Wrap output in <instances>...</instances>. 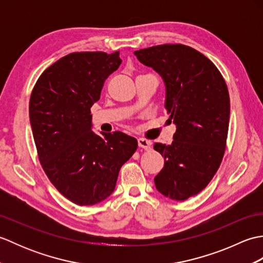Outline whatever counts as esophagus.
<instances>
[{
  "mask_svg": "<svg viewBox=\"0 0 263 263\" xmlns=\"http://www.w3.org/2000/svg\"><path fill=\"white\" fill-rule=\"evenodd\" d=\"M138 144H139V147L144 149V150H150V148H152V142L147 140V139H143V138L138 139Z\"/></svg>",
  "mask_w": 263,
  "mask_h": 263,
  "instance_id": "1",
  "label": "esophagus"
}]
</instances>
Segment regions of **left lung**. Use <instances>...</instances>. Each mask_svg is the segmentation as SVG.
Returning <instances> with one entry per match:
<instances>
[{"label": "left lung", "mask_w": 263, "mask_h": 263, "mask_svg": "<svg viewBox=\"0 0 263 263\" xmlns=\"http://www.w3.org/2000/svg\"><path fill=\"white\" fill-rule=\"evenodd\" d=\"M135 54L164 79L165 107L176 125L172 144L154 146L165 160L156 187L184 201L208 185L224 157L231 111L227 85L217 66L190 46L164 44Z\"/></svg>", "instance_id": "8db88e82"}]
</instances>
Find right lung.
<instances>
[{"mask_svg": "<svg viewBox=\"0 0 263 263\" xmlns=\"http://www.w3.org/2000/svg\"><path fill=\"white\" fill-rule=\"evenodd\" d=\"M120 52H78L43 72L33 87L29 117L38 159L48 180L78 205L102 202L114 191L137 139L91 131L90 108L105 80L119 69Z\"/></svg>", "mask_w": 263, "mask_h": 263, "instance_id": "right-lung-1", "label": "right lung"}]
</instances>
